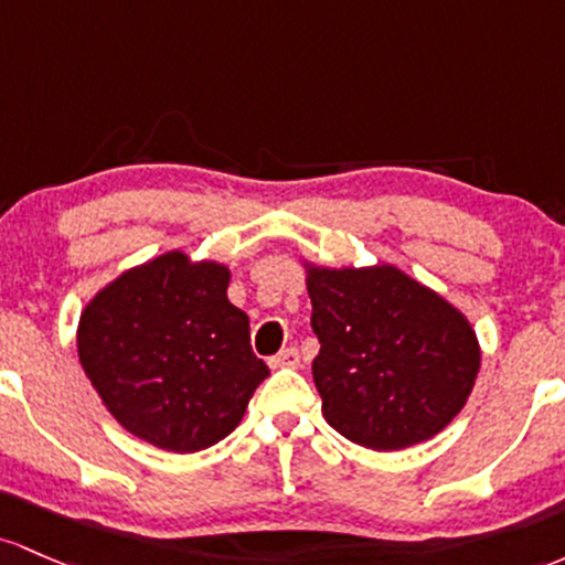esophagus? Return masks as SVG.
Listing matches in <instances>:
<instances>
[{"instance_id": "obj_1", "label": "esophagus", "mask_w": 565, "mask_h": 565, "mask_svg": "<svg viewBox=\"0 0 565 565\" xmlns=\"http://www.w3.org/2000/svg\"><path fill=\"white\" fill-rule=\"evenodd\" d=\"M271 367H299L301 365V354L296 347H288V350H282L280 354H275V358L269 360Z\"/></svg>"}]
</instances>
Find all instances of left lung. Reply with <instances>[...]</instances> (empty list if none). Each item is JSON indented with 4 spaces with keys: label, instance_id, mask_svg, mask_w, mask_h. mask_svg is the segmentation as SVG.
Wrapping results in <instances>:
<instances>
[{
    "label": "left lung",
    "instance_id": "8db88e82",
    "mask_svg": "<svg viewBox=\"0 0 565 565\" xmlns=\"http://www.w3.org/2000/svg\"><path fill=\"white\" fill-rule=\"evenodd\" d=\"M322 416L373 451L429 440L465 408L480 367L470 320L397 266H307Z\"/></svg>",
    "mask_w": 565,
    "mask_h": 565
}]
</instances>
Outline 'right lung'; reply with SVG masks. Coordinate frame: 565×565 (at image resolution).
I'll list each match as a JSON object with an SVG mask.
<instances>
[{
	"instance_id": "1",
	"label": "right lung",
	"mask_w": 565,
	"mask_h": 565,
	"mask_svg": "<svg viewBox=\"0 0 565 565\" xmlns=\"http://www.w3.org/2000/svg\"><path fill=\"white\" fill-rule=\"evenodd\" d=\"M226 288L224 264L170 250L122 271L79 317V363L95 392L130 435L162 451L224 440L269 376Z\"/></svg>"
}]
</instances>
